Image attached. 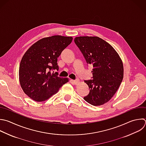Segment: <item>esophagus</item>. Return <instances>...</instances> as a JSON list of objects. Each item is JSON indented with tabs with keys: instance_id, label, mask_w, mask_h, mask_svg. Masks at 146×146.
Wrapping results in <instances>:
<instances>
[{
	"instance_id": "34e87169",
	"label": "esophagus",
	"mask_w": 146,
	"mask_h": 146,
	"mask_svg": "<svg viewBox=\"0 0 146 146\" xmlns=\"http://www.w3.org/2000/svg\"><path fill=\"white\" fill-rule=\"evenodd\" d=\"M72 82L74 84H77L79 83V80H72Z\"/></svg>"
}]
</instances>
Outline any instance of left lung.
<instances>
[{
  "label": "left lung",
  "instance_id": "8db88e82",
  "mask_svg": "<svg viewBox=\"0 0 146 146\" xmlns=\"http://www.w3.org/2000/svg\"><path fill=\"white\" fill-rule=\"evenodd\" d=\"M74 42L87 64L93 66V79L84 81L90 92L84 99L95 106L103 105L113 97L122 82V60L112 46L98 36L76 37Z\"/></svg>",
  "mask_w": 146,
  "mask_h": 146
}]
</instances>
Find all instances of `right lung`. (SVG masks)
I'll return each mask as SVG.
<instances>
[{
    "instance_id": "1",
    "label": "right lung",
    "mask_w": 146,
    "mask_h": 146,
    "mask_svg": "<svg viewBox=\"0 0 146 146\" xmlns=\"http://www.w3.org/2000/svg\"><path fill=\"white\" fill-rule=\"evenodd\" d=\"M72 39L61 35L43 38L25 52L19 66V82L24 92L31 99L46 101L69 82L68 78H60L51 70H58V58Z\"/></svg>"
}]
</instances>
